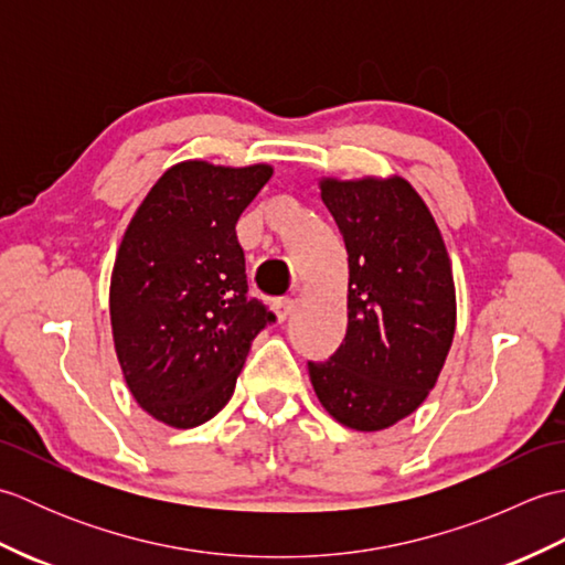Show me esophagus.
I'll use <instances>...</instances> for the list:
<instances>
[{
  "label": "esophagus",
  "mask_w": 565,
  "mask_h": 565,
  "mask_svg": "<svg viewBox=\"0 0 565 565\" xmlns=\"http://www.w3.org/2000/svg\"><path fill=\"white\" fill-rule=\"evenodd\" d=\"M274 310H276V318H279V322H286L294 313V301L291 298H276Z\"/></svg>",
  "instance_id": "esophagus-1"
}]
</instances>
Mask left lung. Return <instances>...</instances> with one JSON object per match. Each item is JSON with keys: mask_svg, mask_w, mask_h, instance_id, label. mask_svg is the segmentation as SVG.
Segmentation results:
<instances>
[{"mask_svg": "<svg viewBox=\"0 0 565 565\" xmlns=\"http://www.w3.org/2000/svg\"><path fill=\"white\" fill-rule=\"evenodd\" d=\"M320 189L350 255V313L338 352L308 362V374L338 423L386 429L423 405L449 354L456 328L449 255L405 179H322Z\"/></svg>", "mask_w": 565, "mask_h": 565, "instance_id": "obj_1", "label": "left lung"}]
</instances>
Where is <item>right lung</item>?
<instances>
[{"label": "right lung", "instance_id": "add662e5", "mask_svg": "<svg viewBox=\"0 0 565 565\" xmlns=\"http://www.w3.org/2000/svg\"><path fill=\"white\" fill-rule=\"evenodd\" d=\"M269 164L167 170L140 203L111 276L118 362L142 411L160 423L203 425L231 401L249 344L276 316L247 296L235 223Z\"/></svg>", "mask_w": 565, "mask_h": 565}]
</instances>
